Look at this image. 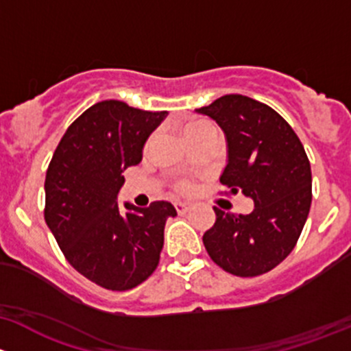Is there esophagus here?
Instances as JSON below:
<instances>
[{"label": "esophagus", "instance_id": "34e87169", "mask_svg": "<svg viewBox=\"0 0 351 351\" xmlns=\"http://www.w3.org/2000/svg\"><path fill=\"white\" fill-rule=\"evenodd\" d=\"M189 209H191V204H187V202H176V211L179 213V215H186Z\"/></svg>", "mask_w": 351, "mask_h": 351}]
</instances>
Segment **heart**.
<instances>
[{
    "instance_id": "obj_1",
    "label": "heart",
    "mask_w": 351,
    "mask_h": 351,
    "mask_svg": "<svg viewBox=\"0 0 351 351\" xmlns=\"http://www.w3.org/2000/svg\"><path fill=\"white\" fill-rule=\"evenodd\" d=\"M215 128V125L209 121H204V120H196V121H191L187 123L186 128H184V135H186L187 140L194 138V136L201 135V133H206V132H213ZM152 142H154V138H150L149 142H147V149H150ZM174 187L179 193H189L191 189H193V184L189 182V180H177L174 184Z\"/></svg>"
}]
</instances>
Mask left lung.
<instances>
[{
    "mask_svg": "<svg viewBox=\"0 0 351 351\" xmlns=\"http://www.w3.org/2000/svg\"><path fill=\"white\" fill-rule=\"evenodd\" d=\"M197 113L226 135L228 164L219 182L230 194L243 193L255 202L250 215L215 208L216 221L202 243L226 272L262 276L294 250L304 228L313 199L309 158L291 125L252 97L221 96Z\"/></svg>",
    "mask_w": 351,
    "mask_h": 351,
    "instance_id": "left-lung-1",
    "label": "left lung"
}]
</instances>
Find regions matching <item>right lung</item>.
Wrapping results in <instances>:
<instances>
[{"instance_id": "1", "label": "right lung", "mask_w": 351, "mask_h": 351, "mask_svg": "<svg viewBox=\"0 0 351 351\" xmlns=\"http://www.w3.org/2000/svg\"><path fill=\"white\" fill-rule=\"evenodd\" d=\"M167 111H143L123 101L93 104L69 126L45 176V223L67 262L91 282L128 291L157 269L167 201L149 208L118 204L123 171L142 160L150 133Z\"/></svg>"}]
</instances>
